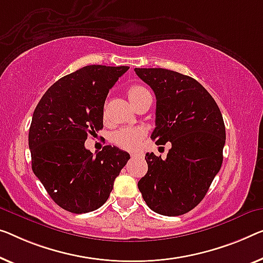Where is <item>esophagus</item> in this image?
Returning <instances> with one entry per match:
<instances>
[{
  "label": "esophagus",
  "instance_id": "34e87169",
  "mask_svg": "<svg viewBox=\"0 0 263 263\" xmlns=\"http://www.w3.org/2000/svg\"><path fill=\"white\" fill-rule=\"evenodd\" d=\"M139 156H142V155L138 154V152H133V154H131V157H132V158H135V157H139Z\"/></svg>",
  "mask_w": 263,
  "mask_h": 263
}]
</instances>
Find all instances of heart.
<instances>
[{
  "instance_id": "b5f03b06",
  "label": "heart",
  "mask_w": 263,
  "mask_h": 263,
  "mask_svg": "<svg viewBox=\"0 0 263 263\" xmlns=\"http://www.w3.org/2000/svg\"><path fill=\"white\" fill-rule=\"evenodd\" d=\"M147 92V89L140 85H132L127 89V97L130 101L135 100L136 98L142 96L143 93ZM143 139V132L136 128H123V130L117 131L112 136V140L117 146L124 150H135L139 146Z\"/></svg>"
}]
</instances>
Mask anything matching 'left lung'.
Segmentation results:
<instances>
[{"label": "left lung", "instance_id": "left-lung-1", "mask_svg": "<svg viewBox=\"0 0 263 263\" xmlns=\"http://www.w3.org/2000/svg\"><path fill=\"white\" fill-rule=\"evenodd\" d=\"M156 94V144L171 143L166 158L146 154L138 182L147 206L179 216L204 198L223 162L226 126L210 93L194 78L164 68H135Z\"/></svg>", "mask_w": 263, "mask_h": 263}]
</instances>
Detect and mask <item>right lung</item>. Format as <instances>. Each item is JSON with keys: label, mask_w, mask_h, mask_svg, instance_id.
Wrapping results in <instances>:
<instances>
[{"label": "right lung", "mask_w": 263, "mask_h": 263, "mask_svg": "<svg viewBox=\"0 0 263 263\" xmlns=\"http://www.w3.org/2000/svg\"><path fill=\"white\" fill-rule=\"evenodd\" d=\"M127 66L89 65L59 79L35 107L28 143L31 169L62 209L89 213L107 201L130 155L106 145L97 156L85 147L103 128L108 91Z\"/></svg>", "instance_id": "add662e5"}]
</instances>
